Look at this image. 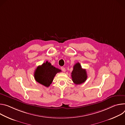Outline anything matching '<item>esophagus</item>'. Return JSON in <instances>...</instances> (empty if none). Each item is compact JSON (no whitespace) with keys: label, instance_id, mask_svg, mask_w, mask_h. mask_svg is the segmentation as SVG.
Wrapping results in <instances>:
<instances>
[{"label":"esophagus","instance_id":"obj_1","mask_svg":"<svg viewBox=\"0 0 125 125\" xmlns=\"http://www.w3.org/2000/svg\"><path fill=\"white\" fill-rule=\"evenodd\" d=\"M61 69H62V72H65L66 71V70H65V68L64 67H61Z\"/></svg>","mask_w":125,"mask_h":125}]
</instances>
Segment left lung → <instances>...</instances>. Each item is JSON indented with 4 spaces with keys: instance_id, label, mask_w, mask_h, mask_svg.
<instances>
[{
    "instance_id": "left-lung-1",
    "label": "left lung",
    "mask_w": 125,
    "mask_h": 125,
    "mask_svg": "<svg viewBox=\"0 0 125 125\" xmlns=\"http://www.w3.org/2000/svg\"><path fill=\"white\" fill-rule=\"evenodd\" d=\"M72 80L76 85L84 83L87 78L86 70L82 68L80 64L77 62L75 64L72 73Z\"/></svg>"
}]
</instances>
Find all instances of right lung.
Wrapping results in <instances>:
<instances>
[{
  "mask_svg": "<svg viewBox=\"0 0 125 125\" xmlns=\"http://www.w3.org/2000/svg\"><path fill=\"white\" fill-rule=\"evenodd\" d=\"M61 70L51 65L47 61L41 65L38 66L34 73V77L36 81L46 87L50 86L54 77Z\"/></svg>",
  "mask_w": 125,
  "mask_h": 125,
  "instance_id": "1",
  "label": "right lung"
}]
</instances>
